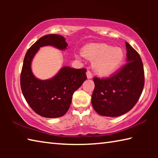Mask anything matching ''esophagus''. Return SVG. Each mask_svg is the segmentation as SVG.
Here are the masks:
<instances>
[{"mask_svg":"<svg viewBox=\"0 0 158 158\" xmlns=\"http://www.w3.org/2000/svg\"><path fill=\"white\" fill-rule=\"evenodd\" d=\"M86 77L88 79H92L93 75H92V73H90V71H87L86 72Z\"/></svg>","mask_w":158,"mask_h":158,"instance_id":"esophagus-1","label":"esophagus"}]
</instances>
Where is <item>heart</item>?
I'll use <instances>...</instances> for the list:
<instances>
[{
    "mask_svg": "<svg viewBox=\"0 0 158 158\" xmlns=\"http://www.w3.org/2000/svg\"><path fill=\"white\" fill-rule=\"evenodd\" d=\"M82 55L93 61V69L102 77L109 76L115 73L123 63L125 53L121 48L113 47L105 44H93L83 47ZM79 58V56H75Z\"/></svg>",
    "mask_w": 158,
    "mask_h": 158,
    "instance_id": "b5f03b06",
    "label": "heart"
}]
</instances>
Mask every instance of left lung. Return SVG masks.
I'll use <instances>...</instances> for the list:
<instances>
[{"label":"left lung","instance_id":"obj_1","mask_svg":"<svg viewBox=\"0 0 158 158\" xmlns=\"http://www.w3.org/2000/svg\"><path fill=\"white\" fill-rule=\"evenodd\" d=\"M127 64L107 79L95 77L91 102L100 116L117 117L126 114L136 105L142 93L144 71L139 53L126 42Z\"/></svg>","mask_w":158,"mask_h":158}]
</instances>
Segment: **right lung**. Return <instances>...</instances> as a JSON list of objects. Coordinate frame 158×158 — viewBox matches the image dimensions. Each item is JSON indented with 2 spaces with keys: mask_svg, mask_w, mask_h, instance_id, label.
Returning <instances> with one entry per match:
<instances>
[{
  "mask_svg": "<svg viewBox=\"0 0 158 158\" xmlns=\"http://www.w3.org/2000/svg\"><path fill=\"white\" fill-rule=\"evenodd\" d=\"M52 46L65 50L68 43L62 35L49 34L35 42L26 52L21 73V89L31 109L45 118H59L70 106L74 92L86 79L85 69L64 66L49 79H37L32 71L31 63L40 48Z\"/></svg>",
  "mask_w": 158,
  "mask_h": 158,
  "instance_id": "right-lung-1",
  "label": "right lung"
}]
</instances>
